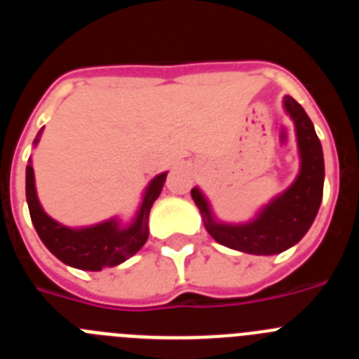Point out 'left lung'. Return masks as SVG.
<instances>
[{
    "mask_svg": "<svg viewBox=\"0 0 359 359\" xmlns=\"http://www.w3.org/2000/svg\"><path fill=\"white\" fill-rule=\"evenodd\" d=\"M284 106L294 120L302 169L291 189L266 207L253 223L241 226L215 223L208 210L207 199L198 189L190 190L203 217L207 219L205 226L208 233L219 244L231 250L253 255H275L284 252L306 236L318 214L325 176L322 144L304 107L291 97L284 98Z\"/></svg>",
    "mask_w": 359,
    "mask_h": 359,
    "instance_id": "1",
    "label": "left lung"
}]
</instances>
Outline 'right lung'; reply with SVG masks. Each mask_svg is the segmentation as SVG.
I'll use <instances>...</instances> for the list:
<instances>
[{
	"label": "right lung",
	"instance_id": "obj_1",
	"mask_svg": "<svg viewBox=\"0 0 359 359\" xmlns=\"http://www.w3.org/2000/svg\"><path fill=\"white\" fill-rule=\"evenodd\" d=\"M37 144V138H36ZM167 172L160 174L151 182L144 196L140 212L129 228H120L116 221L97 224L82 230H72L44 214L36 196L34 169L27 165V201L32 223L44 246L65 264L86 271H100L122 264L126 259L135 255L149 237V212L163 189Z\"/></svg>",
	"mask_w": 359,
	"mask_h": 359
}]
</instances>
